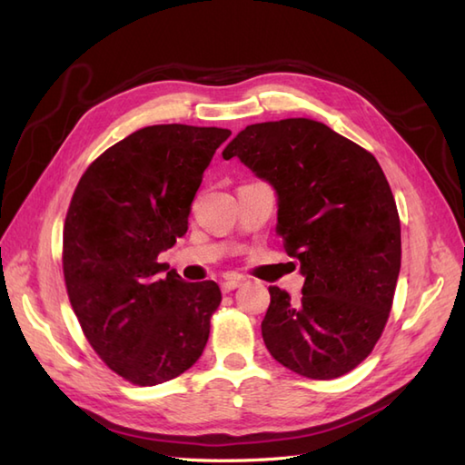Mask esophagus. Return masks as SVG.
<instances>
[{
	"instance_id": "esophagus-1",
	"label": "esophagus",
	"mask_w": 465,
	"mask_h": 465,
	"mask_svg": "<svg viewBox=\"0 0 465 465\" xmlns=\"http://www.w3.org/2000/svg\"><path fill=\"white\" fill-rule=\"evenodd\" d=\"M242 283H243L242 275L227 273V275H223V280H222V290H223V292H232V290H235V288H240Z\"/></svg>"
}]
</instances>
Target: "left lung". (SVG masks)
<instances>
[{"instance_id":"obj_1","label":"left lung","mask_w":465,"mask_h":465,"mask_svg":"<svg viewBox=\"0 0 465 465\" xmlns=\"http://www.w3.org/2000/svg\"><path fill=\"white\" fill-rule=\"evenodd\" d=\"M278 195V232L300 262L302 298L270 285L262 322L275 361L333 380L371 353L401 265L396 202L378 160L310 117L253 124L222 152Z\"/></svg>"}]
</instances>
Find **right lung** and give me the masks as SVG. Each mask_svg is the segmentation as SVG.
Instances as JSON below:
<instances>
[{
    "instance_id": "right-lung-1",
    "label": "right lung",
    "mask_w": 465,
    "mask_h": 465,
    "mask_svg": "<svg viewBox=\"0 0 465 465\" xmlns=\"http://www.w3.org/2000/svg\"><path fill=\"white\" fill-rule=\"evenodd\" d=\"M222 127L150 125L87 167L64 225V278L97 355L135 385L190 370L222 302L215 282L162 280L157 255L187 232V215Z\"/></svg>"
}]
</instances>
